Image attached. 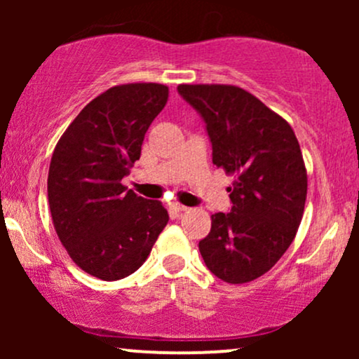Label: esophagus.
<instances>
[{"mask_svg": "<svg viewBox=\"0 0 359 359\" xmlns=\"http://www.w3.org/2000/svg\"><path fill=\"white\" fill-rule=\"evenodd\" d=\"M170 209H172V211H175V212H185V211H189L187 205H184V204H180V203L170 204Z\"/></svg>", "mask_w": 359, "mask_h": 359, "instance_id": "34e87169", "label": "esophagus"}]
</instances>
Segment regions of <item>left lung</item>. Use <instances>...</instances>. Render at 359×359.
I'll list each match as a JSON object with an SVG mask.
<instances>
[{
    "label": "left lung",
    "instance_id": "8db88e82",
    "mask_svg": "<svg viewBox=\"0 0 359 359\" xmlns=\"http://www.w3.org/2000/svg\"><path fill=\"white\" fill-rule=\"evenodd\" d=\"M212 143V163L234 177L231 212L211 216L199 241L209 270L228 283L262 277L297 234L307 170L294 130L248 90L228 84H180Z\"/></svg>",
    "mask_w": 359,
    "mask_h": 359
}]
</instances>
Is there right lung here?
<instances>
[{"mask_svg": "<svg viewBox=\"0 0 359 359\" xmlns=\"http://www.w3.org/2000/svg\"><path fill=\"white\" fill-rule=\"evenodd\" d=\"M167 100L168 88L156 82L109 88L77 114L53 150L47 180L53 228L72 262L93 277L113 282L137 271L167 226L160 201L121 184Z\"/></svg>", "mask_w": 359, "mask_h": 359, "instance_id": "obj_1", "label": "right lung"}]
</instances>
